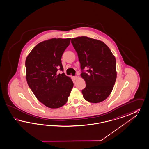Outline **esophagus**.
<instances>
[{
  "label": "esophagus",
  "instance_id": "esophagus-1",
  "mask_svg": "<svg viewBox=\"0 0 149 149\" xmlns=\"http://www.w3.org/2000/svg\"><path fill=\"white\" fill-rule=\"evenodd\" d=\"M77 78H78V77L77 76L73 77V78L74 80H76L77 79Z\"/></svg>",
  "mask_w": 149,
  "mask_h": 149
}]
</instances>
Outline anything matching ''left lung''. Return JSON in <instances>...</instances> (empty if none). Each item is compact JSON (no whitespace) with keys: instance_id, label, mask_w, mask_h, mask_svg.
Masks as SVG:
<instances>
[{"instance_id":"obj_1","label":"left lung","mask_w":149,"mask_h":149,"mask_svg":"<svg viewBox=\"0 0 149 149\" xmlns=\"http://www.w3.org/2000/svg\"><path fill=\"white\" fill-rule=\"evenodd\" d=\"M71 42L78 54L81 76L86 83L81 91L84 99L92 103L103 102L110 95L116 80L115 56L98 40L83 36L72 38Z\"/></svg>"}]
</instances>
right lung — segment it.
<instances>
[{
    "instance_id": "1",
    "label": "right lung",
    "mask_w": 149,
    "mask_h": 149,
    "mask_svg": "<svg viewBox=\"0 0 149 149\" xmlns=\"http://www.w3.org/2000/svg\"><path fill=\"white\" fill-rule=\"evenodd\" d=\"M71 38H52L39 43L25 61L26 80L36 98L46 107L56 109L64 105L73 86L63 71L61 57Z\"/></svg>"
}]
</instances>
